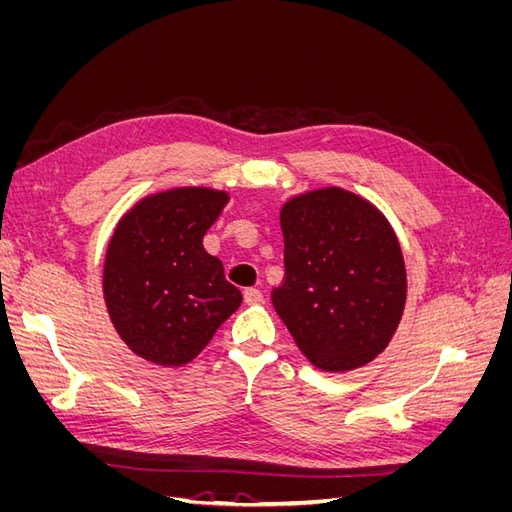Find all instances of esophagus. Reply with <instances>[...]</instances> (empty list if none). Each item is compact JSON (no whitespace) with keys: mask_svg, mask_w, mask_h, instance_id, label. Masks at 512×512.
Instances as JSON below:
<instances>
[{"mask_svg":"<svg viewBox=\"0 0 512 512\" xmlns=\"http://www.w3.org/2000/svg\"><path fill=\"white\" fill-rule=\"evenodd\" d=\"M243 299L247 305H256V303H262V292L258 288H245L243 292Z\"/></svg>","mask_w":512,"mask_h":512,"instance_id":"obj_1","label":"esophagus"}]
</instances>
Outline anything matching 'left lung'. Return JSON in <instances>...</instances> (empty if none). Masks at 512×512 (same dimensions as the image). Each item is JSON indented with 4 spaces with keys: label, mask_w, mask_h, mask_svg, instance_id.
<instances>
[{
    "label": "left lung",
    "mask_w": 512,
    "mask_h": 512,
    "mask_svg": "<svg viewBox=\"0 0 512 512\" xmlns=\"http://www.w3.org/2000/svg\"><path fill=\"white\" fill-rule=\"evenodd\" d=\"M284 282L271 294L299 350L324 371L361 367L389 346L406 305V265L384 215L324 188L280 213Z\"/></svg>",
    "instance_id": "1"
}]
</instances>
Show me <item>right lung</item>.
Returning a JSON list of instances; mask_svg holds the SVG:
<instances>
[{"label":"right lung","mask_w":512,"mask_h":512,"mask_svg":"<svg viewBox=\"0 0 512 512\" xmlns=\"http://www.w3.org/2000/svg\"><path fill=\"white\" fill-rule=\"evenodd\" d=\"M228 203L209 188H175L136 203L117 224L104 260V301L132 352L162 367L200 354L241 305L203 237Z\"/></svg>","instance_id":"add662e5"}]
</instances>
